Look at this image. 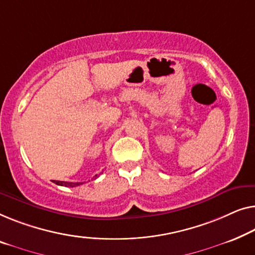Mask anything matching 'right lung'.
Segmentation results:
<instances>
[{
  "label": "right lung",
  "mask_w": 255,
  "mask_h": 255,
  "mask_svg": "<svg viewBox=\"0 0 255 255\" xmlns=\"http://www.w3.org/2000/svg\"><path fill=\"white\" fill-rule=\"evenodd\" d=\"M98 175L94 176V178H97ZM55 184H57V185H61V186H66V187H76L78 185H82L84 183H72V182H62V180H54Z\"/></svg>",
  "instance_id": "add662e5"
}]
</instances>
